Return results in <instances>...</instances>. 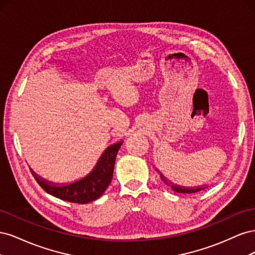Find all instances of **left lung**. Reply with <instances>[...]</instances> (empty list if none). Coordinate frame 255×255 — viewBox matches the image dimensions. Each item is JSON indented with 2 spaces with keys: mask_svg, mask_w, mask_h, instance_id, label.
Wrapping results in <instances>:
<instances>
[{
  "mask_svg": "<svg viewBox=\"0 0 255 255\" xmlns=\"http://www.w3.org/2000/svg\"><path fill=\"white\" fill-rule=\"evenodd\" d=\"M160 177H161V180H163L166 184H168L163 176L160 175ZM171 187H172L173 190H175L176 192H181V194H192V192H197V191H200V190L204 189V187H199V188H183V187H179V186H174V185H171Z\"/></svg>",
  "mask_w": 255,
  "mask_h": 255,
  "instance_id": "1",
  "label": "left lung"
}]
</instances>
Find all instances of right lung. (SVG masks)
Wrapping results in <instances>:
<instances>
[{"instance_id": "obj_1", "label": "right lung", "mask_w": 255, "mask_h": 255, "mask_svg": "<svg viewBox=\"0 0 255 255\" xmlns=\"http://www.w3.org/2000/svg\"><path fill=\"white\" fill-rule=\"evenodd\" d=\"M122 141L107 148L102 154L101 158L99 159L92 172L85 176L84 179L70 185L59 187L53 186V185L39 179L34 173L33 175L37 183L40 185V187L54 197L72 203H89L91 201H95L99 197H101L111 184L116 156H117Z\"/></svg>"}]
</instances>
